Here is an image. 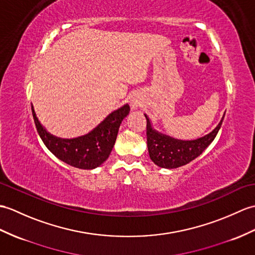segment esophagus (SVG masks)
I'll use <instances>...</instances> for the list:
<instances>
[{
	"label": "esophagus",
	"mask_w": 255,
	"mask_h": 255,
	"mask_svg": "<svg viewBox=\"0 0 255 255\" xmlns=\"http://www.w3.org/2000/svg\"><path fill=\"white\" fill-rule=\"evenodd\" d=\"M130 106H131V110L132 111H137L139 109V104L137 102H130Z\"/></svg>",
	"instance_id": "obj_1"
}]
</instances>
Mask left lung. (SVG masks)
Masks as SVG:
<instances>
[{
  "instance_id": "8db88e82",
  "label": "left lung",
  "mask_w": 255,
  "mask_h": 255,
  "mask_svg": "<svg viewBox=\"0 0 255 255\" xmlns=\"http://www.w3.org/2000/svg\"><path fill=\"white\" fill-rule=\"evenodd\" d=\"M144 116L147 121L146 135L150 158L157 166L171 169L183 166L202 154V152L215 139L225 115L210 133L195 140H179L159 132L153 128L150 118L146 114Z\"/></svg>"
}]
</instances>
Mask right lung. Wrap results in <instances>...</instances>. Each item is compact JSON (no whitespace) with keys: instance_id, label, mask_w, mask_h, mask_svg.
Segmentation results:
<instances>
[{"instance_id":"obj_1","label":"right lung","mask_w":255,"mask_h":255,"mask_svg":"<svg viewBox=\"0 0 255 255\" xmlns=\"http://www.w3.org/2000/svg\"><path fill=\"white\" fill-rule=\"evenodd\" d=\"M31 111L35 127L43 143L53 154L70 166L81 169H94L110 156L117 138L118 129L128 114V104L112 112L90 132L76 138L64 139L50 133L38 120L33 105Z\"/></svg>"}]
</instances>
